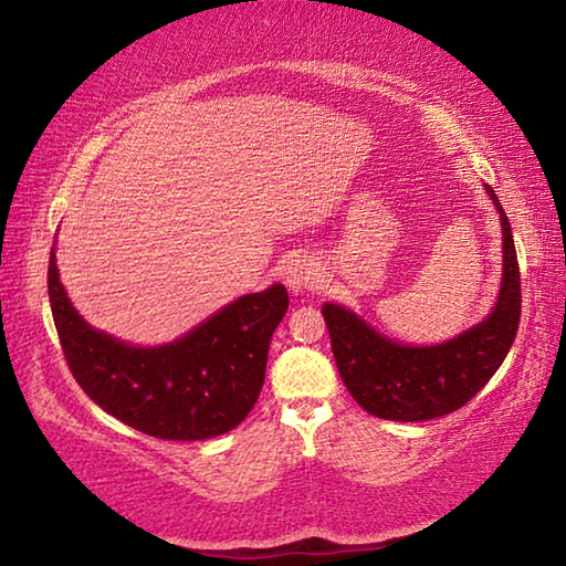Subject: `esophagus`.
<instances>
[{
	"instance_id": "34e87169",
	"label": "esophagus",
	"mask_w": 566,
	"mask_h": 566,
	"mask_svg": "<svg viewBox=\"0 0 566 566\" xmlns=\"http://www.w3.org/2000/svg\"><path fill=\"white\" fill-rule=\"evenodd\" d=\"M317 282H319L317 264H314L312 260H306V256H296V260H292L284 266V284L290 286L294 294L312 290Z\"/></svg>"
}]
</instances>
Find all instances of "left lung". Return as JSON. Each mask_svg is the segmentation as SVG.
<instances>
[{
    "mask_svg": "<svg viewBox=\"0 0 566 566\" xmlns=\"http://www.w3.org/2000/svg\"><path fill=\"white\" fill-rule=\"evenodd\" d=\"M486 195L500 209L504 274L494 310L484 322L434 347H407L369 327L339 304H324L332 352L349 395L361 409L379 419L424 421L464 407L500 369L520 329L522 282L510 219L486 185Z\"/></svg>",
    "mask_w": 566,
    "mask_h": 566,
    "instance_id": "obj_1",
    "label": "left lung"
}]
</instances>
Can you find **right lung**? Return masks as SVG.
Wrapping results in <instances>:
<instances>
[{
	"instance_id": "1",
	"label": "right lung",
	"mask_w": 566,
	"mask_h": 566,
	"mask_svg": "<svg viewBox=\"0 0 566 566\" xmlns=\"http://www.w3.org/2000/svg\"><path fill=\"white\" fill-rule=\"evenodd\" d=\"M46 286L76 385L137 432L177 442L224 434L252 411L272 334L290 306V294L274 284L239 296L181 339L145 349L92 329L76 314L60 282L54 249Z\"/></svg>"
}]
</instances>
